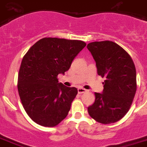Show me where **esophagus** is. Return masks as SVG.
<instances>
[{
  "mask_svg": "<svg viewBox=\"0 0 147 147\" xmlns=\"http://www.w3.org/2000/svg\"><path fill=\"white\" fill-rule=\"evenodd\" d=\"M86 90L84 89V88H78V92L79 94H82V93H84V92H86Z\"/></svg>",
  "mask_w": 147,
  "mask_h": 147,
  "instance_id": "34e87169",
  "label": "esophagus"
}]
</instances>
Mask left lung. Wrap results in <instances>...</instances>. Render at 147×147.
Returning a JSON list of instances; mask_svg holds the SVG:
<instances>
[{
  "label": "left lung",
  "instance_id": "8db88e82",
  "mask_svg": "<svg viewBox=\"0 0 147 147\" xmlns=\"http://www.w3.org/2000/svg\"><path fill=\"white\" fill-rule=\"evenodd\" d=\"M95 62L98 75L105 80L102 93L88 108L90 116L108 124L121 120L129 111L136 90V72L133 60L119 45L111 41L94 42L87 46Z\"/></svg>",
  "mask_w": 147,
  "mask_h": 147
}]
</instances>
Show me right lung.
<instances>
[{
	"instance_id": "1",
	"label": "right lung",
	"mask_w": 147,
	"mask_h": 147,
	"mask_svg": "<svg viewBox=\"0 0 147 147\" xmlns=\"http://www.w3.org/2000/svg\"><path fill=\"white\" fill-rule=\"evenodd\" d=\"M85 46L82 41L43 38L24 55L18 90L26 112L35 123L54 127L67 116L78 90L59 83L57 75L69 69Z\"/></svg>"
}]
</instances>
